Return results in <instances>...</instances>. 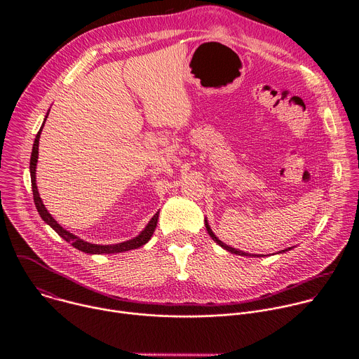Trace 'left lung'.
Segmentation results:
<instances>
[{
	"label": "left lung",
	"mask_w": 359,
	"mask_h": 359,
	"mask_svg": "<svg viewBox=\"0 0 359 359\" xmlns=\"http://www.w3.org/2000/svg\"><path fill=\"white\" fill-rule=\"evenodd\" d=\"M204 223H206V229H208V233L210 234V237L219 244V245H222L224 250H227V251H230V252H233V254H238V255H248L247 252H243V251H240V250H237V248H233V247H229L227 244H224L223 241H220L216 236H215V233L212 231V229L209 227V223H208V220H204ZM288 250H291V247L290 248H285V250H283V252L284 251H288ZM250 257H259V255L257 254H250ZM260 257H262V255H260Z\"/></svg>",
	"instance_id": "left-lung-1"
}]
</instances>
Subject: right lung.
<instances>
[{
    "instance_id": "add662e5",
    "label": "right lung",
    "mask_w": 359,
    "mask_h": 359,
    "mask_svg": "<svg viewBox=\"0 0 359 359\" xmlns=\"http://www.w3.org/2000/svg\"><path fill=\"white\" fill-rule=\"evenodd\" d=\"M48 115L45 116V121H46ZM43 126V123H42ZM42 126L39 129V132L36 133V137H35V142H34V146H32V153H31V161H29V172H31V184H32V194H34V203H35V208L41 216V219L49 224L50 227H53L64 240H67L68 243H71L75 248L83 251V252H89V254H115V252H123V251H129V250H135V248H139L142 247L143 244H146L150 237L153 236V231H155L156 229V224H158V219H159V212L151 217V220L149 222V224L146 226V229L135 238L132 240H128V241H123V243H119V244H112V245H99V244H90L88 241H83L81 240L79 237L74 236L72 233L67 231L65 229H62L54 219L53 216H50L45 206L39 197V193H38V189H36V183H35V169H36V162H38V144H39V136H41V130H42Z\"/></svg>"
}]
</instances>
